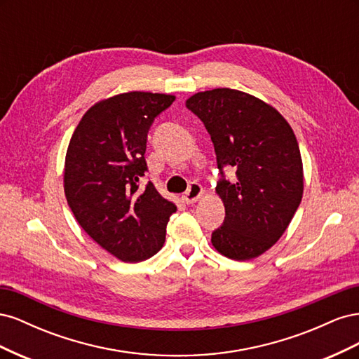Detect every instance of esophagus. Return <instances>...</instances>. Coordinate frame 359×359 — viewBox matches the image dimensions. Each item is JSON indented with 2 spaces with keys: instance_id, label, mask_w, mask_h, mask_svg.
<instances>
[{
  "instance_id": "34e87169",
  "label": "esophagus",
  "mask_w": 359,
  "mask_h": 359,
  "mask_svg": "<svg viewBox=\"0 0 359 359\" xmlns=\"http://www.w3.org/2000/svg\"><path fill=\"white\" fill-rule=\"evenodd\" d=\"M202 194H203V189H202L201 184L191 182L190 186H189V190H187L186 193H184L182 201L186 202L187 205H190V203H194L196 201H199Z\"/></svg>"
}]
</instances>
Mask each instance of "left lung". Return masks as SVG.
Listing matches in <instances>:
<instances>
[{
	"instance_id": "left-lung-1",
	"label": "left lung",
	"mask_w": 359,
	"mask_h": 359,
	"mask_svg": "<svg viewBox=\"0 0 359 359\" xmlns=\"http://www.w3.org/2000/svg\"><path fill=\"white\" fill-rule=\"evenodd\" d=\"M186 106L208 130L222 173L215 191L226 217L211 243L229 259H255L280 240L302 199L295 133L273 106L238 90L202 91ZM224 167L236 170L235 180L224 178Z\"/></svg>"
}]
</instances>
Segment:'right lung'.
<instances>
[{
    "label": "right lung",
    "instance_id": "right-lung-1",
    "mask_svg": "<svg viewBox=\"0 0 359 359\" xmlns=\"http://www.w3.org/2000/svg\"><path fill=\"white\" fill-rule=\"evenodd\" d=\"M175 95L132 91L95 103L73 136L64 166V193L74 219L123 262H140L165 244L175 203L153 182L145 189L147 137L154 118Z\"/></svg>",
    "mask_w": 359,
    "mask_h": 359
}]
</instances>
